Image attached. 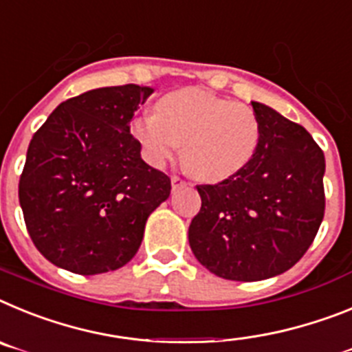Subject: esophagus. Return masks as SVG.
Returning a JSON list of instances; mask_svg holds the SVG:
<instances>
[{"instance_id":"1","label":"esophagus","mask_w":352,"mask_h":352,"mask_svg":"<svg viewBox=\"0 0 352 352\" xmlns=\"http://www.w3.org/2000/svg\"><path fill=\"white\" fill-rule=\"evenodd\" d=\"M182 186H186V180L179 175H172V188L177 189V188H182Z\"/></svg>"}]
</instances>
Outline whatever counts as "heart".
Segmentation results:
<instances>
[{
    "instance_id": "obj_1",
    "label": "heart",
    "mask_w": 352,
    "mask_h": 352,
    "mask_svg": "<svg viewBox=\"0 0 352 352\" xmlns=\"http://www.w3.org/2000/svg\"><path fill=\"white\" fill-rule=\"evenodd\" d=\"M143 157L161 166L177 155L195 179L221 182L239 173L261 142V122L248 104L201 88L172 91L159 111L143 113L131 124Z\"/></svg>"
}]
</instances>
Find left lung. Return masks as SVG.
<instances>
[{
    "instance_id": "1",
    "label": "left lung",
    "mask_w": 352,
    "mask_h": 352,
    "mask_svg": "<svg viewBox=\"0 0 352 352\" xmlns=\"http://www.w3.org/2000/svg\"><path fill=\"white\" fill-rule=\"evenodd\" d=\"M261 142L239 173L197 186L200 212L189 246L210 273L256 282L285 273L307 253L324 218V154L305 127L252 102Z\"/></svg>"
}]
</instances>
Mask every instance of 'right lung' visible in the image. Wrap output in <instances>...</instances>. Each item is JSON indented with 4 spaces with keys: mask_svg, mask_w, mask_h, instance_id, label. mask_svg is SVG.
I'll list each match as a JSON object with an SVG mask.
<instances>
[{
    "mask_svg": "<svg viewBox=\"0 0 352 352\" xmlns=\"http://www.w3.org/2000/svg\"><path fill=\"white\" fill-rule=\"evenodd\" d=\"M152 88L122 85L67 99L33 134L19 204L36 250L78 274L122 267L136 255L146 218L170 197L131 134Z\"/></svg>",
    "mask_w": 352,
    "mask_h": 352,
    "instance_id": "add662e5",
    "label": "right lung"
}]
</instances>
